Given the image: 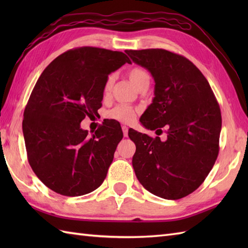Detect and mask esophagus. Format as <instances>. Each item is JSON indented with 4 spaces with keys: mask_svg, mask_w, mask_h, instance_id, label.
<instances>
[{
    "mask_svg": "<svg viewBox=\"0 0 248 248\" xmlns=\"http://www.w3.org/2000/svg\"><path fill=\"white\" fill-rule=\"evenodd\" d=\"M128 131H129V128L125 127V125H123V133L124 138H127L128 136Z\"/></svg>",
    "mask_w": 248,
    "mask_h": 248,
    "instance_id": "esophagus-1",
    "label": "esophagus"
}]
</instances>
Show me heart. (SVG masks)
Returning <instances> with one entry per match:
<instances>
[{"instance_id":"obj_1","label":"heart","mask_w":248,"mask_h":248,"mask_svg":"<svg viewBox=\"0 0 248 248\" xmlns=\"http://www.w3.org/2000/svg\"><path fill=\"white\" fill-rule=\"evenodd\" d=\"M128 76L131 83H132L136 88H138L140 86V84H141L144 81H149L148 72L144 69H141V68H133V69H131L129 71ZM110 85H112V78H109L107 81V84H105V92L108 91L110 88ZM136 113H138V110L133 108L132 107L120 104L110 110H108V117L109 119L117 120L124 124H130L135 119Z\"/></svg>"}]
</instances>
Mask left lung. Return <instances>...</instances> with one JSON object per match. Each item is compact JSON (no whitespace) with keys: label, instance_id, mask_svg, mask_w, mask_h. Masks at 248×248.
<instances>
[{"label":"left lung","instance_id":"1","mask_svg":"<svg viewBox=\"0 0 248 248\" xmlns=\"http://www.w3.org/2000/svg\"><path fill=\"white\" fill-rule=\"evenodd\" d=\"M135 64L155 80V98L140 121L162 132L161 140L129 130L136 146L135 175L147 191L164 199H180L197 189L218 155L222 116L207 78L191 61L163 49L127 50Z\"/></svg>","mask_w":248,"mask_h":248}]
</instances>
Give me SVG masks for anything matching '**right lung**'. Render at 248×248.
<instances>
[{
  "label": "right lung",
  "instance_id": "right-lung-1",
  "mask_svg": "<svg viewBox=\"0 0 248 248\" xmlns=\"http://www.w3.org/2000/svg\"><path fill=\"white\" fill-rule=\"evenodd\" d=\"M130 64L123 52L81 46L65 52L41 73L24 109L29 163L46 186L81 196L104 181L123 140L120 124L105 123L92 136L81 121L101 108L109 73Z\"/></svg>",
  "mask_w": 248,
  "mask_h": 248
}]
</instances>
